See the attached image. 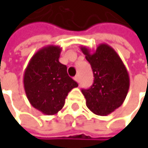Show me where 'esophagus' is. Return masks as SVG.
<instances>
[{
	"label": "esophagus",
	"mask_w": 148,
	"mask_h": 148,
	"mask_svg": "<svg viewBox=\"0 0 148 148\" xmlns=\"http://www.w3.org/2000/svg\"><path fill=\"white\" fill-rule=\"evenodd\" d=\"M74 80H75L77 82H79V77H78V76H76V77H74Z\"/></svg>",
	"instance_id": "1"
}]
</instances>
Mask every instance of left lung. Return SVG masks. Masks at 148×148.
Returning a JSON list of instances; mask_svg holds the SVG:
<instances>
[{
  "label": "left lung",
  "mask_w": 148,
  "mask_h": 148,
  "mask_svg": "<svg viewBox=\"0 0 148 148\" xmlns=\"http://www.w3.org/2000/svg\"><path fill=\"white\" fill-rule=\"evenodd\" d=\"M81 50L91 66L94 83L82 90L88 109L95 114L106 116L123 105L130 85L126 66L115 50L100 43L94 52L82 46Z\"/></svg>",
  "instance_id": "left-lung-1"
}]
</instances>
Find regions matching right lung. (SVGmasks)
<instances>
[{
    "instance_id": "obj_1",
    "label": "right lung",
    "mask_w": 148,
    "mask_h": 148,
    "mask_svg": "<svg viewBox=\"0 0 148 148\" xmlns=\"http://www.w3.org/2000/svg\"><path fill=\"white\" fill-rule=\"evenodd\" d=\"M62 48L48 45L37 51L24 73V88L31 105L46 115H54L62 109L65 99L78 86L68 76L66 66L59 62Z\"/></svg>"
}]
</instances>
